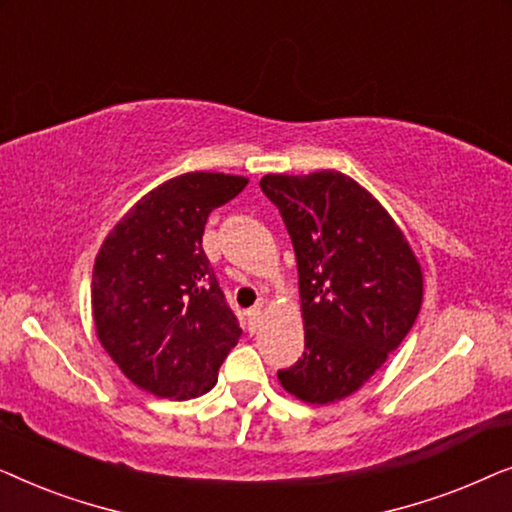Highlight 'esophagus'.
Segmentation results:
<instances>
[{"instance_id": "1", "label": "esophagus", "mask_w": 512, "mask_h": 512, "mask_svg": "<svg viewBox=\"0 0 512 512\" xmlns=\"http://www.w3.org/2000/svg\"><path fill=\"white\" fill-rule=\"evenodd\" d=\"M261 321H263V303H258L254 310H249V324L251 328H256L261 326Z\"/></svg>"}]
</instances>
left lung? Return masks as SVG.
<instances>
[{"instance_id":"1","label":"left lung","mask_w":512,"mask_h":512,"mask_svg":"<svg viewBox=\"0 0 512 512\" xmlns=\"http://www.w3.org/2000/svg\"><path fill=\"white\" fill-rule=\"evenodd\" d=\"M298 261L305 352L277 370L305 403L354 394L401 345L422 305V270L380 202L342 172L265 174Z\"/></svg>"}]
</instances>
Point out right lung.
Segmentation results:
<instances>
[{
    "instance_id": "add662e5",
    "label": "right lung",
    "mask_w": 512,
    "mask_h": 512,
    "mask_svg": "<svg viewBox=\"0 0 512 512\" xmlns=\"http://www.w3.org/2000/svg\"><path fill=\"white\" fill-rule=\"evenodd\" d=\"M244 177L188 172L144 195L104 240L93 270L97 338L123 375L158 398H195L216 384L242 328L202 233Z\"/></svg>"
}]
</instances>
